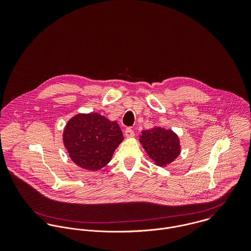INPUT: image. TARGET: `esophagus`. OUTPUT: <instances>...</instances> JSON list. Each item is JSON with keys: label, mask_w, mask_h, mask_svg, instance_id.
I'll return each mask as SVG.
<instances>
[{"label": "esophagus", "mask_w": 251, "mask_h": 251, "mask_svg": "<svg viewBox=\"0 0 251 251\" xmlns=\"http://www.w3.org/2000/svg\"><path fill=\"white\" fill-rule=\"evenodd\" d=\"M125 134H126V136L127 138H131V137L134 136V132H133V130H132L130 127H127V128L125 130Z\"/></svg>", "instance_id": "obj_1"}]
</instances>
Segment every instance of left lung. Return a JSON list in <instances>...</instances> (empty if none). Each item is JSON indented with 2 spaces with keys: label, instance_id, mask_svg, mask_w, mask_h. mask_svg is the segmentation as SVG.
I'll return each mask as SVG.
<instances>
[{
  "label": "left lung",
  "instance_id": "8db88e82",
  "mask_svg": "<svg viewBox=\"0 0 251 251\" xmlns=\"http://www.w3.org/2000/svg\"><path fill=\"white\" fill-rule=\"evenodd\" d=\"M139 141L150 158L158 166H166L171 163L180 152L179 137L171 129L154 126L143 130Z\"/></svg>",
  "mask_w": 251,
  "mask_h": 251
}]
</instances>
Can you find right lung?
<instances>
[{"instance_id": "add662e5", "label": "right lung", "mask_w": 251, "mask_h": 251, "mask_svg": "<svg viewBox=\"0 0 251 251\" xmlns=\"http://www.w3.org/2000/svg\"><path fill=\"white\" fill-rule=\"evenodd\" d=\"M123 140L118 123L99 113L74 116L68 122L63 134L64 145L72 161L90 171L100 170L108 164Z\"/></svg>"}]
</instances>
